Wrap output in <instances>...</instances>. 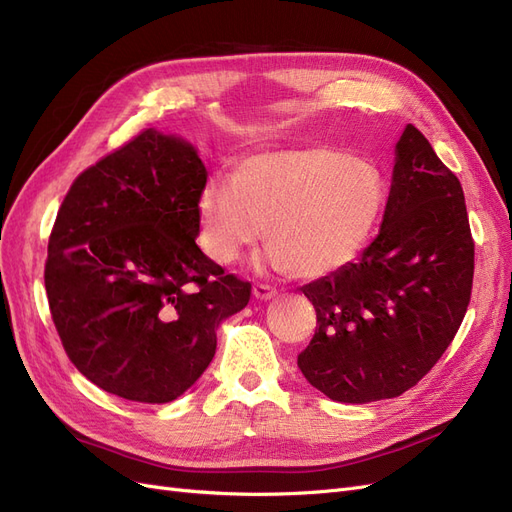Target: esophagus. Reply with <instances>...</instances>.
Returning a JSON list of instances; mask_svg holds the SVG:
<instances>
[{
  "label": "esophagus",
  "instance_id": "1",
  "mask_svg": "<svg viewBox=\"0 0 512 512\" xmlns=\"http://www.w3.org/2000/svg\"><path fill=\"white\" fill-rule=\"evenodd\" d=\"M254 297L262 299V301H269L275 297V288L269 284H256L254 286Z\"/></svg>",
  "mask_w": 512,
  "mask_h": 512
}]
</instances>
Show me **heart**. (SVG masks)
Instances as JSON below:
<instances>
[{
  "label": "heart",
  "mask_w": 512,
  "mask_h": 512,
  "mask_svg": "<svg viewBox=\"0 0 512 512\" xmlns=\"http://www.w3.org/2000/svg\"><path fill=\"white\" fill-rule=\"evenodd\" d=\"M382 181L365 160L327 147L262 153L198 196L200 245L228 265L262 226L275 265L322 277L359 256L382 209Z\"/></svg>",
  "instance_id": "obj_1"
}]
</instances>
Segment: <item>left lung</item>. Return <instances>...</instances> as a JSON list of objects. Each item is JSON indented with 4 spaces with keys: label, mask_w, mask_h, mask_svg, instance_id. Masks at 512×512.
<instances>
[{
    "label": "left lung",
    "mask_w": 512,
    "mask_h": 512,
    "mask_svg": "<svg viewBox=\"0 0 512 512\" xmlns=\"http://www.w3.org/2000/svg\"><path fill=\"white\" fill-rule=\"evenodd\" d=\"M474 239L459 179L408 123L378 237L359 262L301 286L316 333L307 382L346 404L391 399L429 374L472 297Z\"/></svg>",
    "instance_id": "left-lung-1"
}]
</instances>
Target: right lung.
<instances>
[{"label": "right lung", "mask_w": 512, "mask_h": 512, "mask_svg": "<svg viewBox=\"0 0 512 512\" xmlns=\"http://www.w3.org/2000/svg\"><path fill=\"white\" fill-rule=\"evenodd\" d=\"M207 168L183 138L138 132L70 185L44 286L68 359L106 393L166 404L200 378L252 284L196 245Z\"/></svg>", "instance_id": "add662e5"}]
</instances>
